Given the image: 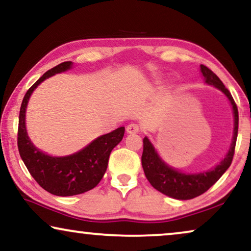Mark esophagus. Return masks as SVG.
<instances>
[{"label": "esophagus", "mask_w": 251, "mask_h": 251, "mask_svg": "<svg viewBox=\"0 0 251 251\" xmlns=\"http://www.w3.org/2000/svg\"><path fill=\"white\" fill-rule=\"evenodd\" d=\"M126 133H137L140 131V128L138 125H135V123H130V125L126 126Z\"/></svg>", "instance_id": "obj_1"}]
</instances>
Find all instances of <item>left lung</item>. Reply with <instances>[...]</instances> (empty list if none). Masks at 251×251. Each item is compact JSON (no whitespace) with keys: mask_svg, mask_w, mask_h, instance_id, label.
<instances>
[{"mask_svg":"<svg viewBox=\"0 0 251 251\" xmlns=\"http://www.w3.org/2000/svg\"><path fill=\"white\" fill-rule=\"evenodd\" d=\"M200 72L204 78V83L212 85L219 91H222L232 106L233 118H234L232 142L224 159L218 164H216L214 168L207 171H200V173H184V171L169 166L157 153L149 137L144 138L142 166L147 180L155 190L167 197L176 199V200H190V199H194L203 194L228 169L232 163L233 155H234L239 126L238 107L233 100L232 95L229 94V91L225 88V85L214 72L203 65H200Z\"/></svg>","mask_w":251,"mask_h":251,"instance_id":"left-lung-1","label":"left lung"}]
</instances>
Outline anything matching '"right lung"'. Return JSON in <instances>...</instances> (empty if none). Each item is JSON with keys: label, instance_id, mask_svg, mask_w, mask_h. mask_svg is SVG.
I'll use <instances>...</instances> for the list:
<instances>
[{"label": "right lung", "instance_id": "1", "mask_svg": "<svg viewBox=\"0 0 251 251\" xmlns=\"http://www.w3.org/2000/svg\"><path fill=\"white\" fill-rule=\"evenodd\" d=\"M73 68L72 61H65L44 73L26 92L19 113L18 150L22 160L32 177L43 190L57 197H72L90 191L98 185L106 173L109 154L125 136V126L99 136L73 154L53 156L37 149L26 129V109L34 90L53 75Z\"/></svg>", "mask_w": 251, "mask_h": 251}]
</instances>
